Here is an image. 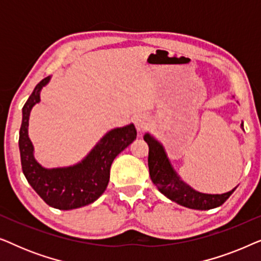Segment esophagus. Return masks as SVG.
<instances>
[{
    "label": "esophagus",
    "mask_w": 261,
    "mask_h": 261,
    "mask_svg": "<svg viewBox=\"0 0 261 261\" xmlns=\"http://www.w3.org/2000/svg\"><path fill=\"white\" fill-rule=\"evenodd\" d=\"M135 127H137V130L139 133H144L145 130L148 129L149 127V119L146 115H138L134 119Z\"/></svg>",
    "instance_id": "esophagus-1"
}]
</instances>
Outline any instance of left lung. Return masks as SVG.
<instances>
[{"label":"left lung","mask_w":261,"mask_h":261,"mask_svg":"<svg viewBox=\"0 0 261 261\" xmlns=\"http://www.w3.org/2000/svg\"><path fill=\"white\" fill-rule=\"evenodd\" d=\"M241 127L244 128V123H241ZM144 140L147 142L149 148L148 169L153 184L171 201L190 209L209 210L222 205L237 189L234 188L221 195L202 194L194 190L190 185L184 183L173 170L163 145L148 133L144 135Z\"/></svg>","instance_id":"8db88e82"}]
</instances>
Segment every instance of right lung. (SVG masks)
<instances>
[{"label": "right lung", "instance_id": "obj_1", "mask_svg": "<svg viewBox=\"0 0 261 261\" xmlns=\"http://www.w3.org/2000/svg\"><path fill=\"white\" fill-rule=\"evenodd\" d=\"M49 78L46 77L37 84L22 108L19 138L21 166L27 181L45 203L56 209L71 210L90 204L106 191L114 159L137 139V129L133 123L114 128L81 163L45 169L34 158V147L28 138V120L32 108L40 102V91Z\"/></svg>", "mask_w": 261, "mask_h": 261}]
</instances>
